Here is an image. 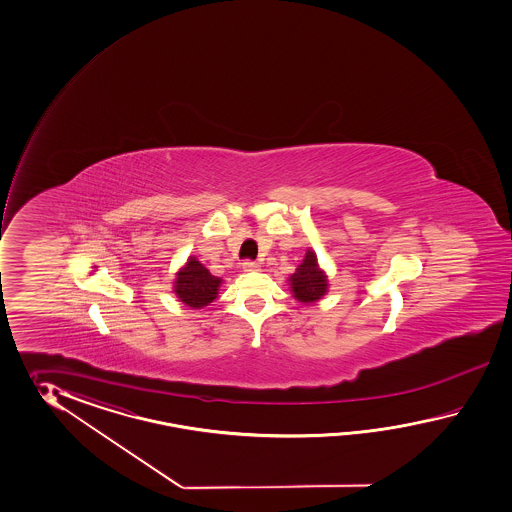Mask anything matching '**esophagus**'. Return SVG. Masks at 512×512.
Masks as SVG:
<instances>
[{
    "label": "esophagus",
    "mask_w": 512,
    "mask_h": 512,
    "mask_svg": "<svg viewBox=\"0 0 512 512\" xmlns=\"http://www.w3.org/2000/svg\"><path fill=\"white\" fill-rule=\"evenodd\" d=\"M243 269H245V271H258V269H260V265H258L256 261L245 260L243 261Z\"/></svg>",
    "instance_id": "obj_1"
}]
</instances>
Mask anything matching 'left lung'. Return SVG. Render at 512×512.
Instances as JSON below:
<instances>
[{"mask_svg": "<svg viewBox=\"0 0 512 512\" xmlns=\"http://www.w3.org/2000/svg\"><path fill=\"white\" fill-rule=\"evenodd\" d=\"M291 280L294 298H298L304 304H311L320 300L327 291V280L324 272L318 269L315 252H307L305 260L298 265Z\"/></svg>", "mask_w": 512, "mask_h": 512, "instance_id": "left-lung-1", "label": "left lung"}]
</instances>
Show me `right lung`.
Wrapping results in <instances>:
<instances>
[{"instance_id": "right-lung-1", "label": "right lung", "mask_w": 512, "mask_h": 512, "mask_svg": "<svg viewBox=\"0 0 512 512\" xmlns=\"http://www.w3.org/2000/svg\"><path fill=\"white\" fill-rule=\"evenodd\" d=\"M219 283L221 280L218 276L210 274L196 258H190L185 269L177 272L174 289L183 304L190 305L192 309H201L216 298Z\"/></svg>"}]
</instances>
